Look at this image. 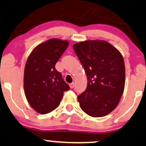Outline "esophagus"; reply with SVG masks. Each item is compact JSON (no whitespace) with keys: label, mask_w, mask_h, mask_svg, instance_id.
<instances>
[{"label":"esophagus","mask_w":146,"mask_h":146,"mask_svg":"<svg viewBox=\"0 0 146 146\" xmlns=\"http://www.w3.org/2000/svg\"><path fill=\"white\" fill-rule=\"evenodd\" d=\"M70 88H73L74 87V83H72L70 84Z\"/></svg>","instance_id":"1"}]
</instances>
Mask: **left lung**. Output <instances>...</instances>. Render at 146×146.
Returning <instances> with one entry per match:
<instances>
[{"mask_svg": "<svg viewBox=\"0 0 146 146\" xmlns=\"http://www.w3.org/2000/svg\"><path fill=\"white\" fill-rule=\"evenodd\" d=\"M83 65L88 84L77 97L81 108L100 117L116 108L124 90L125 65L121 52L106 40H88L73 45Z\"/></svg>", "mask_w": 146, "mask_h": 146, "instance_id": "8db88e82", "label": "left lung"}]
</instances>
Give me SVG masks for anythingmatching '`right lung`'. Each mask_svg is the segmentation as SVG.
Instances as JSON below:
<instances>
[{
	"mask_svg": "<svg viewBox=\"0 0 146 146\" xmlns=\"http://www.w3.org/2000/svg\"><path fill=\"white\" fill-rule=\"evenodd\" d=\"M69 46L66 40L50 38L34 48L28 57L24 72L25 96L31 108L41 115L54 110L70 86L55 64Z\"/></svg>",
	"mask_w": 146,
	"mask_h": 146,
	"instance_id": "right-lung-1",
	"label": "right lung"
}]
</instances>
